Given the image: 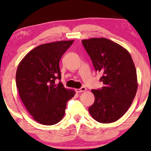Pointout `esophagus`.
<instances>
[{
	"label": "esophagus",
	"instance_id": "34e87169",
	"mask_svg": "<svg viewBox=\"0 0 151 151\" xmlns=\"http://www.w3.org/2000/svg\"><path fill=\"white\" fill-rule=\"evenodd\" d=\"M86 90V88L85 87V86H83V87H81V88H76L75 91L77 93H82V92H85Z\"/></svg>",
	"mask_w": 151,
	"mask_h": 151
}]
</instances>
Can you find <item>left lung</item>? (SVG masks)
<instances>
[{
  "mask_svg": "<svg viewBox=\"0 0 151 151\" xmlns=\"http://www.w3.org/2000/svg\"><path fill=\"white\" fill-rule=\"evenodd\" d=\"M104 86L92 90L94 103L88 108L92 117L101 123H111L124 115L136 95L138 83L133 60L127 49L105 38L82 40Z\"/></svg>",
  "mask_w": 151,
  "mask_h": 151,
  "instance_id": "8db88e82",
  "label": "left lung"
}]
</instances>
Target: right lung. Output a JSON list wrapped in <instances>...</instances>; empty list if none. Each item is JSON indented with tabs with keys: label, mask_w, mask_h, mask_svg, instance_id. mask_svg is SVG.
I'll return each mask as SVG.
<instances>
[{
	"label": "right lung",
	"mask_w": 151,
	"mask_h": 151,
	"mask_svg": "<svg viewBox=\"0 0 151 151\" xmlns=\"http://www.w3.org/2000/svg\"><path fill=\"white\" fill-rule=\"evenodd\" d=\"M74 40H61L39 45L20 61L16 84L20 99L32 118L44 125L63 119L66 103L75 92L56 83L61 79L59 62Z\"/></svg>",
	"instance_id": "right-lung-1"
}]
</instances>
